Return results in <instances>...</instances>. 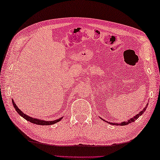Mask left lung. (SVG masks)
I'll use <instances>...</instances> for the list:
<instances>
[{
  "label": "left lung",
  "mask_w": 160,
  "mask_h": 160,
  "mask_svg": "<svg viewBox=\"0 0 160 160\" xmlns=\"http://www.w3.org/2000/svg\"><path fill=\"white\" fill-rule=\"evenodd\" d=\"M148 103H147V105L145 106V108H143V110L142 111H141L139 113H138L137 115H135V116H133L132 118H130L129 120H128L127 121H123V122H119V123H117V122H108V121H106V120H103V119H102L103 120H105V121H106V122H108L109 124H111V125H121V126H123V125H128L129 123H131V122H134L135 120H137L138 118H139V117L140 116H142V115L144 113V112L145 111V110H146V108H147V107H148Z\"/></svg>",
  "instance_id": "obj_1"
}]
</instances>
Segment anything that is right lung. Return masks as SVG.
Returning <instances> with one entry per match:
<instances>
[{
  "label": "right lung",
  "mask_w": 160,
  "mask_h": 160,
  "mask_svg": "<svg viewBox=\"0 0 160 160\" xmlns=\"http://www.w3.org/2000/svg\"><path fill=\"white\" fill-rule=\"evenodd\" d=\"M12 105H13L15 111L18 112V113L19 114L20 116H22L23 118H25L26 120H28V121L32 122V123H34V124L40 125H53L54 123H57V122H59L60 120H61L63 118V117H62L59 119L52 120V121H49V120H48V121H47V120L35 118H32V117H30V116H28L27 114H25L22 111H20V110L18 108L17 105L15 103L13 99H12Z\"/></svg>",
  "instance_id": "obj_1"
}]
</instances>
